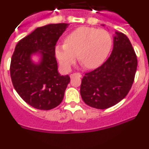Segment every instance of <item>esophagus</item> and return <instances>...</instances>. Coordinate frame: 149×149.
I'll return each mask as SVG.
<instances>
[{"mask_svg":"<svg viewBox=\"0 0 149 149\" xmlns=\"http://www.w3.org/2000/svg\"><path fill=\"white\" fill-rule=\"evenodd\" d=\"M74 76H78V77H81L82 74H81L80 73V72H76V73L72 74H71V75H70V77H71V78H72V77H74Z\"/></svg>","mask_w":149,"mask_h":149,"instance_id":"esophagus-1","label":"esophagus"}]
</instances>
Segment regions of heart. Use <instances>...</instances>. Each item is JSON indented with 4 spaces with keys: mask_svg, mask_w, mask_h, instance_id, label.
I'll return each mask as SVG.
<instances>
[{
    "mask_svg": "<svg viewBox=\"0 0 149 149\" xmlns=\"http://www.w3.org/2000/svg\"><path fill=\"white\" fill-rule=\"evenodd\" d=\"M112 45L110 35L105 30L89 27L75 29L67 36L65 44L56 46V56L63 68L68 70L76 58L84 68H97L108 55Z\"/></svg>",
    "mask_w": 149,
    "mask_h": 149,
    "instance_id": "obj_1",
    "label": "heart"
}]
</instances>
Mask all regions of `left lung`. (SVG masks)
I'll return each instance as SVG.
<instances>
[{"mask_svg": "<svg viewBox=\"0 0 149 149\" xmlns=\"http://www.w3.org/2000/svg\"><path fill=\"white\" fill-rule=\"evenodd\" d=\"M113 49L108 59L94 70L85 73L81 81V95L89 106L107 109L122 101L134 81L137 58L131 42L116 32Z\"/></svg>", "mask_w": 149, "mask_h": 149, "instance_id": "1", "label": "left lung"}]
</instances>
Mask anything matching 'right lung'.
<instances>
[{
	"instance_id": "right-lung-1",
	"label": "right lung",
	"mask_w": 149,
	"mask_h": 149,
	"mask_svg": "<svg viewBox=\"0 0 149 149\" xmlns=\"http://www.w3.org/2000/svg\"><path fill=\"white\" fill-rule=\"evenodd\" d=\"M67 25L51 24L37 27L18 42L12 56L10 70L13 86L26 103L38 110L58 106L70 82L69 76L58 73L55 58L56 42ZM37 51L42 54L39 64L30 60V55Z\"/></svg>"
}]
</instances>
